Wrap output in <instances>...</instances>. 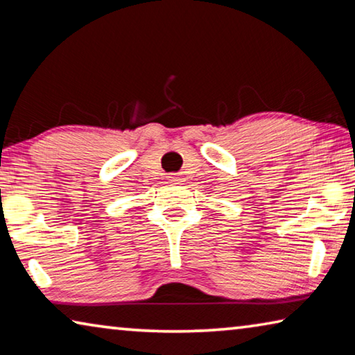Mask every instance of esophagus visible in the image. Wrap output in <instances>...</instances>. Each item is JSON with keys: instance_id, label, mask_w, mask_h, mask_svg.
<instances>
[{"instance_id": "1", "label": "esophagus", "mask_w": 355, "mask_h": 355, "mask_svg": "<svg viewBox=\"0 0 355 355\" xmlns=\"http://www.w3.org/2000/svg\"><path fill=\"white\" fill-rule=\"evenodd\" d=\"M169 178H172V180H175V178H177V177H169Z\"/></svg>"}]
</instances>
